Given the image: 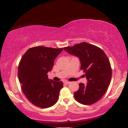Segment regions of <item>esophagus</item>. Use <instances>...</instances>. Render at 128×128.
Masks as SVG:
<instances>
[{
    "label": "esophagus",
    "mask_w": 128,
    "mask_h": 128,
    "mask_svg": "<svg viewBox=\"0 0 128 128\" xmlns=\"http://www.w3.org/2000/svg\"><path fill=\"white\" fill-rule=\"evenodd\" d=\"M64 84H66V85H68V84H69L70 82H69V81H64Z\"/></svg>",
    "instance_id": "34e87169"
}]
</instances>
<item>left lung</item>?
Returning <instances> with one entry per match:
<instances>
[{"label":"left lung","instance_id":"1","mask_svg":"<svg viewBox=\"0 0 128 128\" xmlns=\"http://www.w3.org/2000/svg\"><path fill=\"white\" fill-rule=\"evenodd\" d=\"M66 52L77 56L81 70L85 73L88 82L79 84V88L74 92L78 102L90 105L99 100L106 93L112 78V69L109 59L101 49L86 42L64 48Z\"/></svg>","mask_w":128,"mask_h":128}]
</instances>
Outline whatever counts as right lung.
<instances>
[{"label": "right lung", "instance_id": "right-lung-1", "mask_svg": "<svg viewBox=\"0 0 128 128\" xmlns=\"http://www.w3.org/2000/svg\"><path fill=\"white\" fill-rule=\"evenodd\" d=\"M63 48L43 46L28 49L19 62L18 78L24 94L30 102L40 108L50 107L58 100L62 81L50 80L47 73Z\"/></svg>", "mask_w": 128, "mask_h": 128}]
</instances>
